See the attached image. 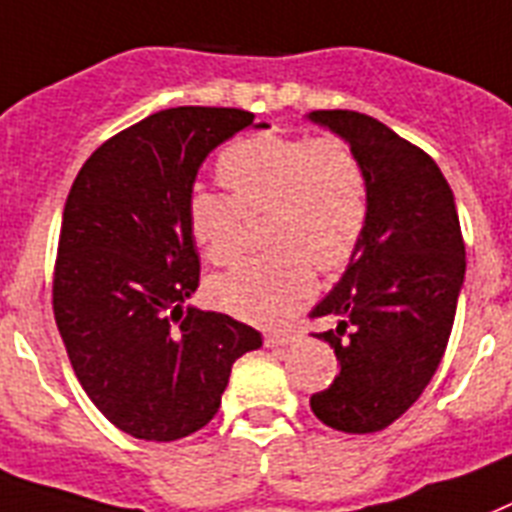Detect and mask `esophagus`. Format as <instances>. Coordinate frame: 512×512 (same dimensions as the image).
<instances>
[{
	"instance_id": "1",
	"label": "esophagus",
	"mask_w": 512,
	"mask_h": 512,
	"mask_svg": "<svg viewBox=\"0 0 512 512\" xmlns=\"http://www.w3.org/2000/svg\"><path fill=\"white\" fill-rule=\"evenodd\" d=\"M297 339V331H270V334H265V347H286Z\"/></svg>"
}]
</instances>
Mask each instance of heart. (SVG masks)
<instances>
[{
  "label": "heart",
  "mask_w": 512,
  "mask_h": 512,
  "mask_svg": "<svg viewBox=\"0 0 512 512\" xmlns=\"http://www.w3.org/2000/svg\"><path fill=\"white\" fill-rule=\"evenodd\" d=\"M226 194L199 189L189 197L191 239L210 263L239 252L242 215L265 218L268 255L247 257L213 281L215 305L260 326L286 321L315 292V263L339 270L360 247L368 223L365 173L342 139L255 134L218 157Z\"/></svg>",
  "instance_id": "1"
}]
</instances>
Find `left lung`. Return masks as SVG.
<instances>
[{
	"label": "left lung",
	"mask_w": 512,
	"mask_h": 512,
	"mask_svg": "<svg viewBox=\"0 0 512 512\" xmlns=\"http://www.w3.org/2000/svg\"><path fill=\"white\" fill-rule=\"evenodd\" d=\"M355 152L368 184V223L339 284L313 307L331 318L339 376L310 397L318 421L344 434L386 429L429 386L450 342L465 281L455 197L423 149L371 115L315 110Z\"/></svg>",
	"instance_id": "left-lung-1"
}]
</instances>
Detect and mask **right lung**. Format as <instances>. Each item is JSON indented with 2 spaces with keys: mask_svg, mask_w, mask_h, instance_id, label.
I'll list each match as a JSON object with an SVG mask.
<instances>
[{
  "mask_svg": "<svg viewBox=\"0 0 512 512\" xmlns=\"http://www.w3.org/2000/svg\"><path fill=\"white\" fill-rule=\"evenodd\" d=\"M234 107H170L83 162L62 210L54 321L83 392L144 442H176L213 421L231 365L263 336L184 302L199 286L186 205L202 162L244 128Z\"/></svg>",
  "mask_w": 512,
  "mask_h": 512,
  "instance_id": "right-lung-1",
  "label": "right lung"
}]
</instances>
